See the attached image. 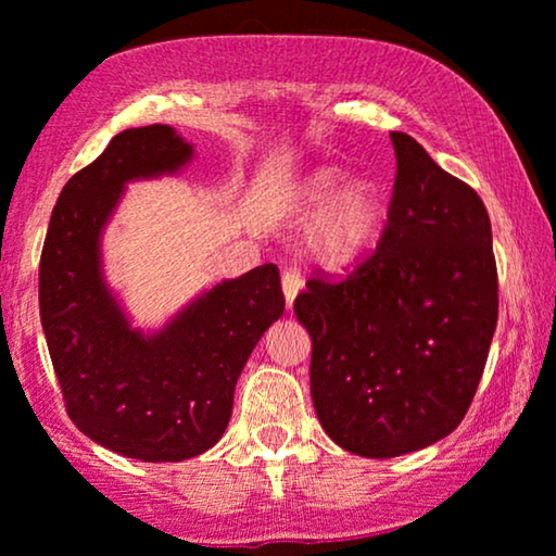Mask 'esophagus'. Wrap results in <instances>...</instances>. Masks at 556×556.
I'll return each mask as SVG.
<instances>
[{
    "label": "esophagus",
    "instance_id": "34e87169",
    "mask_svg": "<svg viewBox=\"0 0 556 556\" xmlns=\"http://www.w3.org/2000/svg\"><path fill=\"white\" fill-rule=\"evenodd\" d=\"M282 290H285L287 305H292V300L298 298V292L302 290V274L298 266H287L282 271Z\"/></svg>",
    "mask_w": 556,
    "mask_h": 556
}]
</instances>
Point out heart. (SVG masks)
Masks as SVG:
<instances>
[{
    "label": "heart",
    "instance_id": "1",
    "mask_svg": "<svg viewBox=\"0 0 556 556\" xmlns=\"http://www.w3.org/2000/svg\"><path fill=\"white\" fill-rule=\"evenodd\" d=\"M340 182L338 169H315L298 185L294 203L300 211H313ZM383 224V195L374 182H345L323 205L309 228V247L330 264L351 262L371 247Z\"/></svg>",
    "mask_w": 556,
    "mask_h": 556
}]
</instances>
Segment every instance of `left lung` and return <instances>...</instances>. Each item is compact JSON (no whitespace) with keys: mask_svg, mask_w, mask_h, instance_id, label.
<instances>
[{"mask_svg":"<svg viewBox=\"0 0 556 556\" xmlns=\"http://www.w3.org/2000/svg\"><path fill=\"white\" fill-rule=\"evenodd\" d=\"M396 177L379 243L345 277L317 269L294 298L313 338L309 391L332 442L396 457L468 414L498 323L491 218L417 139L391 131Z\"/></svg>","mask_w":556,"mask_h":556,"instance_id":"obj_1","label":"left lung"}]
</instances>
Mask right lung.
Segmentation results:
<instances>
[{
	"label": "right lung",
	"mask_w": 556,
	"mask_h": 556,
	"mask_svg": "<svg viewBox=\"0 0 556 556\" xmlns=\"http://www.w3.org/2000/svg\"><path fill=\"white\" fill-rule=\"evenodd\" d=\"M190 152L165 124L118 131L65 182L40 254V320L65 412L86 438L144 463L216 445L243 364L285 313L274 264L218 285L152 338L118 313L101 282V228L124 182L175 173Z\"/></svg>",
	"instance_id": "obj_1"
}]
</instances>
